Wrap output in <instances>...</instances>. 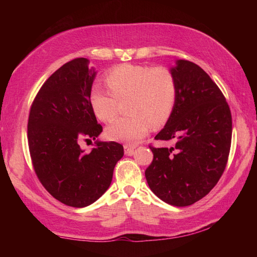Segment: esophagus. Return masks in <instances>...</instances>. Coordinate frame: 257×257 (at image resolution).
<instances>
[{
  "label": "esophagus",
  "mask_w": 257,
  "mask_h": 257,
  "mask_svg": "<svg viewBox=\"0 0 257 257\" xmlns=\"http://www.w3.org/2000/svg\"><path fill=\"white\" fill-rule=\"evenodd\" d=\"M123 148H124V154H125V155L133 156L134 152H135L136 147H135V146H130V145H124Z\"/></svg>",
  "instance_id": "esophagus-1"
}]
</instances>
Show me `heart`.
<instances>
[{
    "instance_id": "b5f03b06",
    "label": "heart",
    "mask_w": 257,
    "mask_h": 257,
    "mask_svg": "<svg viewBox=\"0 0 257 257\" xmlns=\"http://www.w3.org/2000/svg\"><path fill=\"white\" fill-rule=\"evenodd\" d=\"M110 91L99 87L90 92V106L96 117L109 122L118 111V101L127 100L125 111L129 116L119 118L106 129L107 137L119 143L136 144L155 127L165 124L176 106L178 83L167 67L123 64L106 75Z\"/></svg>"
}]
</instances>
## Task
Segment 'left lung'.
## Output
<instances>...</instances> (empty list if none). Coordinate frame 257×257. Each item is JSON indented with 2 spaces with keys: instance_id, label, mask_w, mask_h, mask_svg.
Returning <instances> with one entry per match:
<instances>
[{
  "instance_id": "obj_1",
  "label": "left lung",
  "mask_w": 257,
  "mask_h": 257,
  "mask_svg": "<svg viewBox=\"0 0 257 257\" xmlns=\"http://www.w3.org/2000/svg\"><path fill=\"white\" fill-rule=\"evenodd\" d=\"M170 70L178 83L177 102L155 139H174L176 145L150 146L154 160L145 174L158 198L174 206H188L209 193L224 172L232 116L219 87L198 65L178 59Z\"/></svg>"
}]
</instances>
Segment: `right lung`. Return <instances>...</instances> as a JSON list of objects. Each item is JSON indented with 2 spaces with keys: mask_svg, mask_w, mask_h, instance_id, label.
I'll list each match as a JSON object with an SVG mask.
<instances>
[{
  "mask_svg": "<svg viewBox=\"0 0 257 257\" xmlns=\"http://www.w3.org/2000/svg\"><path fill=\"white\" fill-rule=\"evenodd\" d=\"M88 65L80 57L58 68L37 92L27 123L30 154L41 183L56 200L74 207L90 205L106 192L123 156V147L114 141L97 140L90 152L79 146L102 132L90 106L96 72Z\"/></svg>",
  "mask_w": 257,
  "mask_h": 257,
  "instance_id": "right-lung-1",
  "label": "right lung"
}]
</instances>
